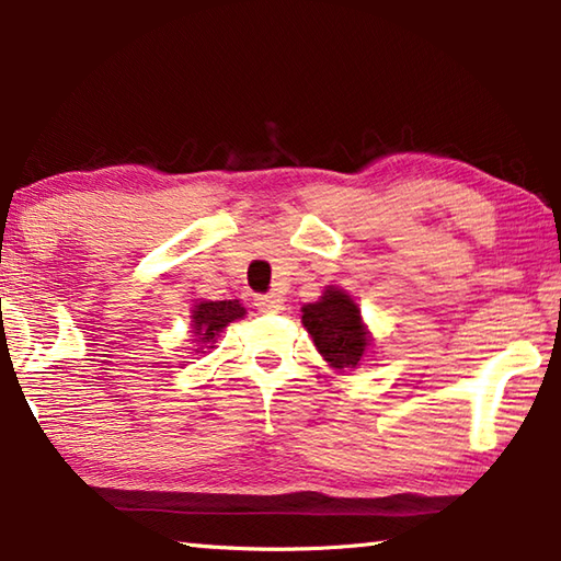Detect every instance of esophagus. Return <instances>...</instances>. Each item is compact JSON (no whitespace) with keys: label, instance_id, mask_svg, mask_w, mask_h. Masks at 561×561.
I'll return each instance as SVG.
<instances>
[{"label":"esophagus","instance_id":"esophagus-1","mask_svg":"<svg viewBox=\"0 0 561 561\" xmlns=\"http://www.w3.org/2000/svg\"><path fill=\"white\" fill-rule=\"evenodd\" d=\"M254 307H257L262 314H279L284 309V299H279L277 294H264V297L254 299Z\"/></svg>","mask_w":561,"mask_h":561}]
</instances>
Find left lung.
I'll use <instances>...</instances> for the list:
<instances>
[{
	"instance_id": "left-lung-1",
	"label": "left lung",
	"mask_w": 561,
	"mask_h": 561,
	"mask_svg": "<svg viewBox=\"0 0 561 561\" xmlns=\"http://www.w3.org/2000/svg\"><path fill=\"white\" fill-rule=\"evenodd\" d=\"M301 324L309 331L321 358L339 374L358 368L368 354H374V336L364 324L358 304L346 289L334 284L324 287L317 301L304 304Z\"/></svg>"
}]
</instances>
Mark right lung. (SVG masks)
Instances as JSON below:
<instances>
[{"instance_id": "obj_1", "label": "right lung", "mask_w": 561, "mask_h": 561, "mask_svg": "<svg viewBox=\"0 0 561 561\" xmlns=\"http://www.w3.org/2000/svg\"><path fill=\"white\" fill-rule=\"evenodd\" d=\"M247 309L240 299H225V301H210V299H195L193 309H190V334H193V354H207L213 351L217 339L230 327L232 321L244 319Z\"/></svg>"}]
</instances>
